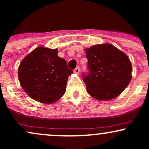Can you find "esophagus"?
<instances>
[{
	"label": "esophagus",
	"instance_id": "34e87169",
	"mask_svg": "<svg viewBox=\"0 0 149 149\" xmlns=\"http://www.w3.org/2000/svg\"><path fill=\"white\" fill-rule=\"evenodd\" d=\"M79 72H80V67H79V66H77L76 69H74V73H79Z\"/></svg>",
	"mask_w": 149,
	"mask_h": 149
}]
</instances>
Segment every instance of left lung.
Masks as SVG:
<instances>
[{
    "instance_id": "8db88e82",
    "label": "left lung",
    "mask_w": 149,
    "mask_h": 149,
    "mask_svg": "<svg viewBox=\"0 0 149 149\" xmlns=\"http://www.w3.org/2000/svg\"><path fill=\"white\" fill-rule=\"evenodd\" d=\"M88 73H83L89 95L98 100H110L121 94L132 78V64L124 52L111 44L85 49Z\"/></svg>"
}]
</instances>
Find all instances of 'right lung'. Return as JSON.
<instances>
[{
	"label": "right lung",
	"instance_id": "add662e5",
	"mask_svg": "<svg viewBox=\"0 0 149 149\" xmlns=\"http://www.w3.org/2000/svg\"><path fill=\"white\" fill-rule=\"evenodd\" d=\"M57 49L38 47L22 61L18 69L22 88L32 99L52 104L64 95L68 77L73 73Z\"/></svg>",
	"mask_w": 149,
	"mask_h": 149
}]
</instances>
